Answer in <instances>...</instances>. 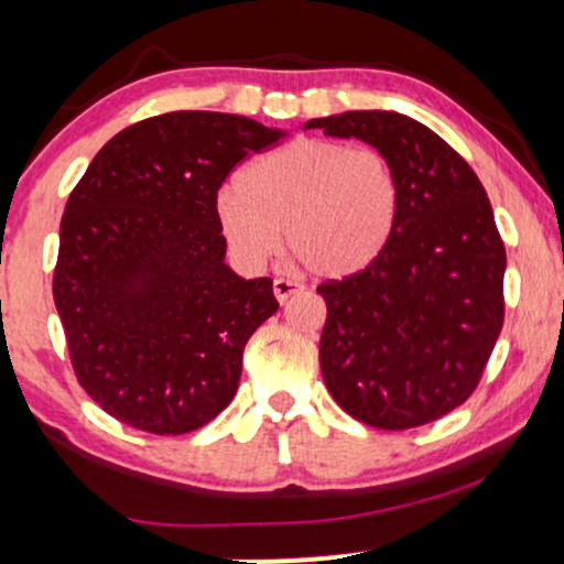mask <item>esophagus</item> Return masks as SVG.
<instances>
[{"instance_id":"34e87169","label":"esophagus","mask_w":564,"mask_h":564,"mask_svg":"<svg viewBox=\"0 0 564 564\" xmlns=\"http://www.w3.org/2000/svg\"><path fill=\"white\" fill-rule=\"evenodd\" d=\"M273 294L278 302H286L289 296L302 294V286L296 281H289V278H275L273 281Z\"/></svg>"}]
</instances>
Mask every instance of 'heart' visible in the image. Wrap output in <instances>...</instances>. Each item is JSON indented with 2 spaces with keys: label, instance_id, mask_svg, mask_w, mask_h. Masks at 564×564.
Listing matches in <instances>:
<instances>
[{
  "label": "heart",
  "instance_id": "obj_1",
  "mask_svg": "<svg viewBox=\"0 0 564 564\" xmlns=\"http://www.w3.org/2000/svg\"><path fill=\"white\" fill-rule=\"evenodd\" d=\"M217 225L230 254L260 270L286 241L315 278L364 273L390 243L400 215V180L373 148L302 138L254 159L219 191Z\"/></svg>",
  "mask_w": 564,
  "mask_h": 564
}]
</instances>
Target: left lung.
<instances>
[{"label":"left lung","mask_w":564,"mask_h":564,"mask_svg":"<svg viewBox=\"0 0 564 564\" xmlns=\"http://www.w3.org/2000/svg\"><path fill=\"white\" fill-rule=\"evenodd\" d=\"M304 129L368 142L400 180L398 225L379 260L318 286L328 307L323 381L364 424L435 422L475 392L503 326L507 251L485 187L411 116L347 111Z\"/></svg>","instance_id":"obj_1"}]
</instances>
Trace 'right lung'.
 Returning <instances> with one entry per match:
<instances>
[{"mask_svg":"<svg viewBox=\"0 0 564 564\" xmlns=\"http://www.w3.org/2000/svg\"><path fill=\"white\" fill-rule=\"evenodd\" d=\"M281 138L236 113L153 116L108 140L70 193L55 307L79 384L119 422L185 435L230 405L278 302L270 278L225 262L217 191Z\"/></svg>","mask_w":564,"mask_h":564,"instance_id":"obj_1","label":"right lung"}]
</instances>
